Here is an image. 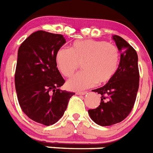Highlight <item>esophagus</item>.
I'll list each match as a JSON object with an SVG mask.
<instances>
[{
	"instance_id": "esophagus-1",
	"label": "esophagus",
	"mask_w": 153,
	"mask_h": 153,
	"mask_svg": "<svg viewBox=\"0 0 153 153\" xmlns=\"http://www.w3.org/2000/svg\"><path fill=\"white\" fill-rule=\"evenodd\" d=\"M87 93V91H76V94L78 95H84V94H86Z\"/></svg>"
}]
</instances>
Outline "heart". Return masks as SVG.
<instances>
[{
  "label": "heart",
  "instance_id": "heart-1",
  "mask_svg": "<svg viewBox=\"0 0 153 153\" xmlns=\"http://www.w3.org/2000/svg\"><path fill=\"white\" fill-rule=\"evenodd\" d=\"M119 61L118 48L103 40H78L72 43L70 49L61 47L56 53L57 68L66 77L74 75L81 64L83 71L66 83L73 91L110 81L117 72Z\"/></svg>",
  "mask_w": 153,
  "mask_h": 153
}]
</instances>
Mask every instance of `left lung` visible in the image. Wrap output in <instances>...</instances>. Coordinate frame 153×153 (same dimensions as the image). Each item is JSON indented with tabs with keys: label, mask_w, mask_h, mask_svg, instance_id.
Returning <instances> with one entry per match:
<instances>
[{
	"label": "left lung",
	"mask_w": 153,
	"mask_h": 153,
	"mask_svg": "<svg viewBox=\"0 0 153 153\" xmlns=\"http://www.w3.org/2000/svg\"><path fill=\"white\" fill-rule=\"evenodd\" d=\"M113 40L121 52L117 72L103 87L93 90L101 95L100 104L88 114L95 123L110 126L128 117L135 102L139 86V72L136 51L125 39L113 36Z\"/></svg>",
	"instance_id": "8db88e82"
}]
</instances>
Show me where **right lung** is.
Returning a JSON list of instances; mask_svg holds the SVG:
<instances>
[{"instance_id":"obj_1","label":"right lung","mask_w":153,"mask_h":153,"mask_svg":"<svg viewBox=\"0 0 153 153\" xmlns=\"http://www.w3.org/2000/svg\"><path fill=\"white\" fill-rule=\"evenodd\" d=\"M65 43L62 35L37 31L18 49L14 75L18 103L30 119L46 126L62 117L75 94L59 89L65 80L56 67V53Z\"/></svg>"}]
</instances>
